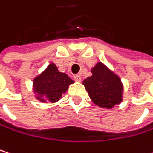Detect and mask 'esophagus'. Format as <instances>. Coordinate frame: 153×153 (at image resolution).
I'll use <instances>...</instances> for the list:
<instances>
[{
	"mask_svg": "<svg viewBox=\"0 0 153 153\" xmlns=\"http://www.w3.org/2000/svg\"><path fill=\"white\" fill-rule=\"evenodd\" d=\"M74 80L77 81V82H79L80 80H81V76L79 75V74H77L74 77Z\"/></svg>",
	"mask_w": 153,
	"mask_h": 153,
	"instance_id": "1",
	"label": "esophagus"
}]
</instances>
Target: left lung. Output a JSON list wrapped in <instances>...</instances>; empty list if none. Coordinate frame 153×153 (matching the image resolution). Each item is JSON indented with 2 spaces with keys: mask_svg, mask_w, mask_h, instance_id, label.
<instances>
[{
  "mask_svg": "<svg viewBox=\"0 0 153 153\" xmlns=\"http://www.w3.org/2000/svg\"><path fill=\"white\" fill-rule=\"evenodd\" d=\"M92 75L82 81L92 102L104 109H111L123 101L124 88L118 74L102 62L91 68Z\"/></svg>",
  "mask_w": 153,
  "mask_h": 153,
  "instance_id": "8db88e82",
  "label": "left lung"
}]
</instances>
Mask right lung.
<instances>
[{
	"mask_svg": "<svg viewBox=\"0 0 153 153\" xmlns=\"http://www.w3.org/2000/svg\"><path fill=\"white\" fill-rule=\"evenodd\" d=\"M74 81L65 73H60L54 63L33 79V91L37 100L42 103L54 104L66 93L69 86Z\"/></svg>",
	"mask_w": 153,
	"mask_h": 153,
	"instance_id": "add662e5",
	"label": "right lung"
}]
</instances>
